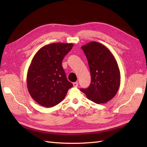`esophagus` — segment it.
Masks as SVG:
<instances>
[{"instance_id": "1", "label": "esophagus", "mask_w": 147, "mask_h": 147, "mask_svg": "<svg viewBox=\"0 0 147 147\" xmlns=\"http://www.w3.org/2000/svg\"><path fill=\"white\" fill-rule=\"evenodd\" d=\"M73 85H74V87H77L78 85V83H77V82H74V83H73Z\"/></svg>"}]
</instances>
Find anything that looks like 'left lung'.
<instances>
[{"label":"left lung","instance_id":"obj_1","mask_svg":"<svg viewBox=\"0 0 147 147\" xmlns=\"http://www.w3.org/2000/svg\"><path fill=\"white\" fill-rule=\"evenodd\" d=\"M82 49L88 62L91 82L88 88L80 90L95 103H106L116 95L119 87L117 62L108 49L98 42H90Z\"/></svg>","mask_w":147,"mask_h":147}]
</instances>
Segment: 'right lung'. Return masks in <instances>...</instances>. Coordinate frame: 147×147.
<instances>
[{"instance_id":"1","label":"right lung","mask_w":147,"mask_h":147,"mask_svg":"<svg viewBox=\"0 0 147 147\" xmlns=\"http://www.w3.org/2000/svg\"><path fill=\"white\" fill-rule=\"evenodd\" d=\"M73 46L72 43H53L41 48L33 57L28 72L27 86L38 104L45 107L56 105L73 86L62 66L64 57Z\"/></svg>"}]
</instances>
